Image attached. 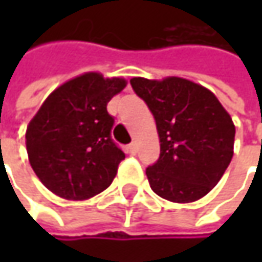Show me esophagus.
Listing matches in <instances>:
<instances>
[{"mask_svg": "<svg viewBox=\"0 0 262 262\" xmlns=\"http://www.w3.org/2000/svg\"><path fill=\"white\" fill-rule=\"evenodd\" d=\"M126 151H128L129 155H136L137 151H138V147H137V143H131L129 146L126 147Z\"/></svg>", "mask_w": 262, "mask_h": 262, "instance_id": "obj_1", "label": "esophagus"}]
</instances>
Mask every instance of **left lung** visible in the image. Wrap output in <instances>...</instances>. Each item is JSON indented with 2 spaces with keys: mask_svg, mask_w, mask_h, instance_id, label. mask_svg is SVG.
Instances as JSON below:
<instances>
[{
  "mask_svg": "<svg viewBox=\"0 0 262 262\" xmlns=\"http://www.w3.org/2000/svg\"><path fill=\"white\" fill-rule=\"evenodd\" d=\"M133 90L156 121L160 156L146 169L151 189L173 203L208 194L233 157L235 125L208 89L179 77H134Z\"/></svg>",
  "mask_w": 262,
  "mask_h": 262,
  "instance_id": "1",
  "label": "left lung"
}]
</instances>
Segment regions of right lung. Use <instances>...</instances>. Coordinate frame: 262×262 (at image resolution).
<instances>
[{
    "mask_svg": "<svg viewBox=\"0 0 262 262\" xmlns=\"http://www.w3.org/2000/svg\"><path fill=\"white\" fill-rule=\"evenodd\" d=\"M124 78L86 73L48 96L26 131L30 166L40 182L66 200H87L112 184L125 153L111 131L106 105Z\"/></svg>",
    "mask_w": 262,
    "mask_h": 262,
    "instance_id": "1",
    "label": "right lung"
}]
</instances>
